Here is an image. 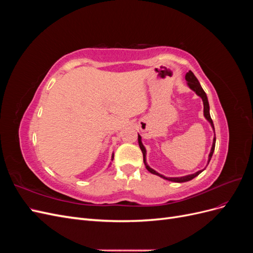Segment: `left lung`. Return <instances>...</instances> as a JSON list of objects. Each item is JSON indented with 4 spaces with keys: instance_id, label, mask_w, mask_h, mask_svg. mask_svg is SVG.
<instances>
[{
    "instance_id": "1",
    "label": "left lung",
    "mask_w": 253,
    "mask_h": 253,
    "mask_svg": "<svg viewBox=\"0 0 253 253\" xmlns=\"http://www.w3.org/2000/svg\"><path fill=\"white\" fill-rule=\"evenodd\" d=\"M186 80L188 81V85L190 86V88L193 89V90L195 91V93L203 99V102H204V115H205L206 119L208 120V121L210 122V124H211V126L214 128L213 121H212V119H211L210 112H209L208 98H207V95H206V93H205V90H204L203 87L201 86V84H200V82H198V80H197V78L194 76V74H193L192 72H191V71H189V72L186 74ZM215 140H216V138H215V137H214L213 144H212V148H211V152H210V154H209L208 164L210 163L211 157H212L213 152H214V148H215ZM138 143H139V147H140L141 152H142V154H143V162H144L145 168H147V170H148L149 172H151L152 174H155V175H157V176H160V177H163V178L168 179V180H170V181H173V182H185V181H189V180H191V179H193L194 177H196L197 175H200V174L203 172V170H202V171H198V172H196V173H194V174L187 175V176H182V177H165L164 175L159 174V173H157L156 171L151 169V168L147 165V163H145V149H144V147H143V144L141 143V137H140L139 135H138Z\"/></svg>"
}]
</instances>
